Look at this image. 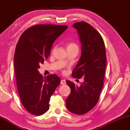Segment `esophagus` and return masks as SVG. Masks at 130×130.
Segmentation results:
<instances>
[{
  "label": "esophagus",
  "instance_id": "1",
  "mask_svg": "<svg viewBox=\"0 0 130 130\" xmlns=\"http://www.w3.org/2000/svg\"><path fill=\"white\" fill-rule=\"evenodd\" d=\"M60 84H62V85H65V84H66V80H64V79H63V80H61Z\"/></svg>",
  "mask_w": 130,
  "mask_h": 130
}]
</instances>
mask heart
Masks as SVG:
<instances>
[{"label": "heart", "mask_w": 130, "mask_h": 130, "mask_svg": "<svg viewBox=\"0 0 130 130\" xmlns=\"http://www.w3.org/2000/svg\"><path fill=\"white\" fill-rule=\"evenodd\" d=\"M67 50L70 49H78V45L77 43L74 42H68L67 43Z\"/></svg>", "instance_id": "obj_1"}]
</instances>
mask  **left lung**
<instances>
[{
    "label": "left lung",
    "instance_id": "obj_1",
    "mask_svg": "<svg viewBox=\"0 0 130 130\" xmlns=\"http://www.w3.org/2000/svg\"><path fill=\"white\" fill-rule=\"evenodd\" d=\"M73 27L77 30L81 42L82 54L72 76L84 79L80 86L66 80L71 93L66 99V106L70 112L84 115L96 106L104 86L105 73L106 51L101 34L89 23L76 22Z\"/></svg>",
    "mask_w": 130,
    "mask_h": 130
}]
</instances>
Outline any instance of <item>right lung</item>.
<instances>
[{
	"label": "right lung",
	"mask_w": 130,
	"mask_h": 130,
	"mask_svg": "<svg viewBox=\"0 0 130 130\" xmlns=\"http://www.w3.org/2000/svg\"><path fill=\"white\" fill-rule=\"evenodd\" d=\"M68 28L67 25L38 24L23 32L14 54V70L20 101L29 113L43 115L49 110L50 100L60 83L56 74L46 77L38 69L50 54L56 39Z\"/></svg>",
	"instance_id": "obj_1"
}]
</instances>
